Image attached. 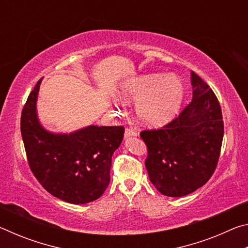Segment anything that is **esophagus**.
I'll list each match as a JSON object with an SVG mask.
<instances>
[{
    "mask_svg": "<svg viewBox=\"0 0 248 248\" xmlns=\"http://www.w3.org/2000/svg\"><path fill=\"white\" fill-rule=\"evenodd\" d=\"M137 134H138V132L134 129L127 128V129H125V131H124V138L134 137V136H137Z\"/></svg>",
    "mask_w": 248,
    "mask_h": 248,
    "instance_id": "obj_1",
    "label": "esophagus"
}]
</instances>
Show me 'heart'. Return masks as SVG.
I'll return each instance as SVG.
<instances>
[{
    "label": "heart",
    "mask_w": 248,
    "mask_h": 248,
    "mask_svg": "<svg viewBox=\"0 0 248 248\" xmlns=\"http://www.w3.org/2000/svg\"><path fill=\"white\" fill-rule=\"evenodd\" d=\"M124 100L139 99L137 112L146 124L165 123L178 110L184 85L175 75L145 74L125 82L120 90Z\"/></svg>",
    "instance_id": "obj_1"
}]
</instances>
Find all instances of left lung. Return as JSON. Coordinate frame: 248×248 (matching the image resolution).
I'll return each mask as SVG.
<instances>
[{
    "instance_id": "left-lung-1",
    "label": "left lung",
    "mask_w": 248,
    "mask_h": 248,
    "mask_svg": "<svg viewBox=\"0 0 248 248\" xmlns=\"http://www.w3.org/2000/svg\"><path fill=\"white\" fill-rule=\"evenodd\" d=\"M192 100L178 117L158 129L143 130L145 167L164 196L191 194L211 178L219 162L224 124L219 100L209 85L191 72Z\"/></svg>"
}]
</instances>
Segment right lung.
Instances as JSON below:
<instances>
[{"label": "right lung", "instance_id": "obj_1", "mask_svg": "<svg viewBox=\"0 0 248 248\" xmlns=\"http://www.w3.org/2000/svg\"><path fill=\"white\" fill-rule=\"evenodd\" d=\"M41 78L31 92L20 117L28 165L46 190L74 204L98 199L110 182L111 156L124 139V125H90L70 134L41 127L36 100Z\"/></svg>", "mask_w": 248, "mask_h": 248}]
</instances>
